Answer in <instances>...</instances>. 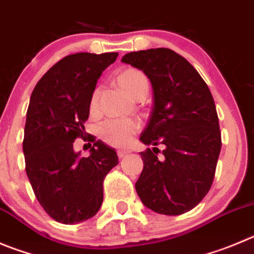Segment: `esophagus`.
<instances>
[{"instance_id": "1", "label": "esophagus", "mask_w": 254, "mask_h": 254, "mask_svg": "<svg viewBox=\"0 0 254 254\" xmlns=\"http://www.w3.org/2000/svg\"><path fill=\"white\" fill-rule=\"evenodd\" d=\"M127 154H129V151L127 150H118V156H119L120 159H122V158H124V156H127Z\"/></svg>"}]
</instances>
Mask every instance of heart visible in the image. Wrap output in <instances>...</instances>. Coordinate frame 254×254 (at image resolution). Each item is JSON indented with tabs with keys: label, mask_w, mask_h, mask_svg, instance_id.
I'll list each match as a JSON object with an SVG mask.
<instances>
[{
	"label": "heart",
	"mask_w": 254,
	"mask_h": 254,
	"mask_svg": "<svg viewBox=\"0 0 254 254\" xmlns=\"http://www.w3.org/2000/svg\"><path fill=\"white\" fill-rule=\"evenodd\" d=\"M118 85L129 95L130 98L135 99L141 92H148L149 82L146 76L141 71L136 68H127L122 71L116 77ZM98 90L94 91L90 100V110L96 111L98 109ZM139 123L130 119H111L106 120L99 127V135L106 144L113 146L127 145L132 140L134 135L138 132Z\"/></svg>",
	"instance_id": "1"
}]
</instances>
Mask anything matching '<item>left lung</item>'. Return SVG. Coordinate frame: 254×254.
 I'll use <instances>...</instances> for the list:
<instances>
[{"label": "left lung", "instance_id": "left-lung-1", "mask_svg": "<svg viewBox=\"0 0 254 254\" xmlns=\"http://www.w3.org/2000/svg\"><path fill=\"white\" fill-rule=\"evenodd\" d=\"M122 61L145 73L153 87V110L140 136L143 172L135 189L155 213L179 215L193 209L209 191L219 156V122L209 87L198 71L170 49L129 52ZM159 150V149H158Z\"/></svg>", "mask_w": 254, "mask_h": 254}]
</instances>
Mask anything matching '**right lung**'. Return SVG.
I'll return each instance as SVG.
<instances>
[{
  "label": "right lung",
  "instance_id": "add662e5",
  "mask_svg": "<svg viewBox=\"0 0 254 254\" xmlns=\"http://www.w3.org/2000/svg\"><path fill=\"white\" fill-rule=\"evenodd\" d=\"M118 52H79L56 63L31 94L23 138L26 174L37 200L51 218L75 224L94 217L103 204L106 174L119 164L115 149L95 141L87 158L75 151L84 138L90 100L99 77Z\"/></svg>",
  "mask_w": 254,
  "mask_h": 254
}]
</instances>
